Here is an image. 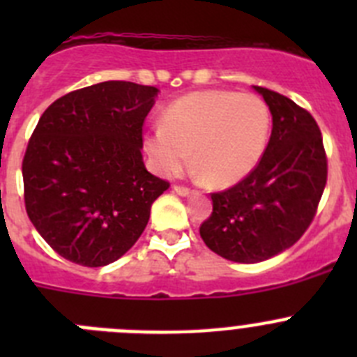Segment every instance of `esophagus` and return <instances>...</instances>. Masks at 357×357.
Instances as JSON below:
<instances>
[{"instance_id":"obj_1","label":"esophagus","mask_w":357,"mask_h":357,"mask_svg":"<svg viewBox=\"0 0 357 357\" xmlns=\"http://www.w3.org/2000/svg\"><path fill=\"white\" fill-rule=\"evenodd\" d=\"M173 191H175L176 195H181V197H189V195L193 193L191 188H188V185H181V184L173 185Z\"/></svg>"}]
</instances>
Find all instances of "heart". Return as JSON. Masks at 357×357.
<instances>
[{
    "mask_svg": "<svg viewBox=\"0 0 357 357\" xmlns=\"http://www.w3.org/2000/svg\"><path fill=\"white\" fill-rule=\"evenodd\" d=\"M270 112L259 96L209 89L189 93L164 110V125L144 137L153 168L176 175L195 168L209 184L230 185L254 169L263 155Z\"/></svg>",
    "mask_w": 357,
    "mask_h": 357,
    "instance_id": "1",
    "label": "heart"
}]
</instances>
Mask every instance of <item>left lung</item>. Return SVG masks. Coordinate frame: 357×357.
Returning a JSON list of instances; mask_svg holds the SVG:
<instances>
[{"instance_id":"8db88e82","label":"left lung","mask_w":357,"mask_h":357,"mask_svg":"<svg viewBox=\"0 0 357 357\" xmlns=\"http://www.w3.org/2000/svg\"><path fill=\"white\" fill-rule=\"evenodd\" d=\"M272 112V135L254 169L232 188L211 193L213 213L200 236L218 255L261 263L293 247L313 222L327 184L321 132L289 98L254 85Z\"/></svg>"}]
</instances>
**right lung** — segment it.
I'll return each instance as SVG.
<instances>
[{
    "label": "right lung",
    "mask_w": 357,
    "mask_h": 357,
    "mask_svg": "<svg viewBox=\"0 0 357 357\" xmlns=\"http://www.w3.org/2000/svg\"><path fill=\"white\" fill-rule=\"evenodd\" d=\"M159 89L109 80L44 110L23 159L24 207L50 247L71 263L105 266L143 234L169 182L144 168L143 125Z\"/></svg>",
    "instance_id": "add662e5"
}]
</instances>
